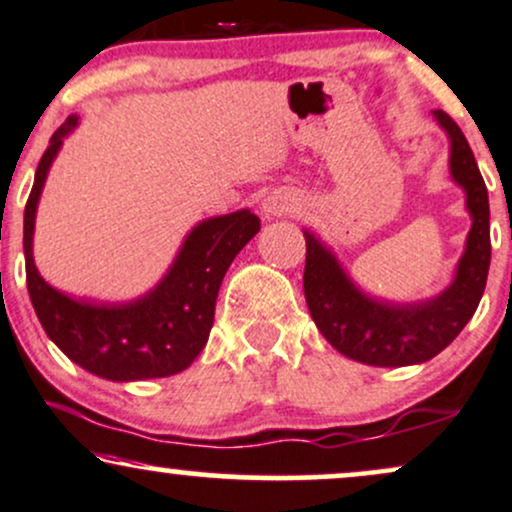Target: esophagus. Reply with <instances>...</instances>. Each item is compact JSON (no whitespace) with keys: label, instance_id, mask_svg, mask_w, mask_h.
<instances>
[{"label":"esophagus","instance_id":"34e87169","mask_svg":"<svg viewBox=\"0 0 512 512\" xmlns=\"http://www.w3.org/2000/svg\"><path fill=\"white\" fill-rule=\"evenodd\" d=\"M292 208H294V196L280 194V191H275V194H270L266 201H263V213L266 215H285L290 213Z\"/></svg>","mask_w":512,"mask_h":512}]
</instances>
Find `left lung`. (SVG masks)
<instances>
[{
  "instance_id": "1",
  "label": "left lung",
  "mask_w": 512,
  "mask_h": 512,
  "mask_svg": "<svg viewBox=\"0 0 512 512\" xmlns=\"http://www.w3.org/2000/svg\"><path fill=\"white\" fill-rule=\"evenodd\" d=\"M436 122L450 138V174L467 194L472 230L455 280L438 297L417 304H388L354 287L338 258L311 232L306 237L304 294L311 318L335 350L371 366L429 362L460 335L477 311L491 263L489 194L460 126L443 110Z\"/></svg>"
}]
</instances>
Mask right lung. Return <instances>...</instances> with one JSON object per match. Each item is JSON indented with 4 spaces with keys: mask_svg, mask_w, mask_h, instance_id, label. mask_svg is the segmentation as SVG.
Returning a JSON list of instances; mask_svg holds the SVG:
<instances>
[{
    "mask_svg": "<svg viewBox=\"0 0 512 512\" xmlns=\"http://www.w3.org/2000/svg\"><path fill=\"white\" fill-rule=\"evenodd\" d=\"M78 124L69 117L42 153L23 213V254L30 302L47 338L71 362L107 381H143L184 371L206 347L220 282L234 256L261 230L251 210L198 222L155 290L129 304L76 302L40 278L33 261V227L42 186L64 136Z\"/></svg>",
    "mask_w": 512,
    "mask_h": 512,
    "instance_id": "1",
    "label": "right lung"
}]
</instances>
